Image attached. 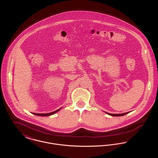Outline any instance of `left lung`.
<instances>
[{
  "label": "left lung",
  "instance_id": "8db88e82",
  "mask_svg": "<svg viewBox=\"0 0 158 158\" xmlns=\"http://www.w3.org/2000/svg\"><path fill=\"white\" fill-rule=\"evenodd\" d=\"M108 114H109V115H111V116H115V117H117V116H123V115H125V114H128V113H122V114H110V113H106Z\"/></svg>",
  "mask_w": 158,
  "mask_h": 158
}]
</instances>
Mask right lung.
Returning a JSON list of instances; mask_svg holds the SVG:
<instances>
[{
	"mask_svg": "<svg viewBox=\"0 0 158 158\" xmlns=\"http://www.w3.org/2000/svg\"><path fill=\"white\" fill-rule=\"evenodd\" d=\"M61 110V108L60 109H58V110H56V111H53V112H52V113H46V114H38V113H33V114H35V115H38V116H49V115H52V114H55V113H57L58 111H60Z\"/></svg>",
	"mask_w": 158,
	"mask_h": 158,
	"instance_id": "add662e5",
	"label": "right lung"
}]
</instances>
